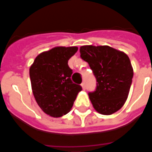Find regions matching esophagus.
I'll list each match as a JSON object with an SVG mask.
<instances>
[{"label":"esophagus","instance_id":"34e87169","mask_svg":"<svg viewBox=\"0 0 152 152\" xmlns=\"http://www.w3.org/2000/svg\"><path fill=\"white\" fill-rule=\"evenodd\" d=\"M81 86H82L83 89L85 90V89H86V83H85V81H84V82H82V84H81Z\"/></svg>","mask_w":152,"mask_h":152}]
</instances>
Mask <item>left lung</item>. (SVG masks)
I'll return each mask as SVG.
<instances>
[{
  "label": "left lung",
  "mask_w": 152,
  "mask_h": 152,
  "mask_svg": "<svg viewBox=\"0 0 152 152\" xmlns=\"http://www.w3.org/2000/svg\"><path fill=\"white\" fill-rule=\"evenodd\" d=\"M80 52L96 78L95 90L89 92L94 109L102 115L117 112L127 99L134 76L129 57L107 45H84Z\"/></svg>",
  "instance_id": "left-lung-1"
}]
</instances>
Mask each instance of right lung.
Masks as SVG:
<instances>
[{
    "instance_id": "obj_1",
    "label": "right lung",
    "mask_w": 152,
    "mask_h": 152,
    "mask_svg": "<svg viewBox=\"0 0 152 152\" xmlns=\"http://www.w3.org/2000/svg\"><path fill=\"white\" fill-rule=\"evenodd\" d=\"M77 47H55L40 53L29 74L35 99L45 113L60 117L72 109L82 87L72 81L68 60Z\"/></svg>"
}]
</instances>
